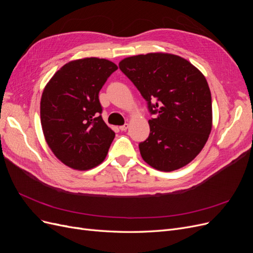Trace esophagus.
I'll list each match as a JSON object with an SVG mask.
<instances>
[{"mask_svg": "<svg viewBox=\"0 0 253 253\" xmlns=\"http://www.w3.org/2000/svg\"><path fill=\"white\" fill-rule=\"evenodd\" d=\"M127 127H128V125L127 124H125L124 126H119V128H120V131H126L127 129Z\"/></svg>", "mask_w": 253, "mask_h": 253, "instance_id": "esophagus-1", "label": "esophagus"}]
</instances>
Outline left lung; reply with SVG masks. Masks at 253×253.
<instances>
[{"instance_id": "8db88e82", "label": "left lung", "mask_w": 253, "mask_h": 253, "mask_svg": "<svg viewBox=\"0 0 253 253\" xmlns=\"http://www.w3.org/2000/svg\"><path fill=\"white\" fill-rule=\"evenodd\" d=\"M119 68L156 115L149 120V137L139 143L142 159L164 172L192 162L212 128L211 93L205 76L188 60L166 52L127 57Z\"/></svg>"}]
</instances>
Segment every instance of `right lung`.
Wrapping results in <instances>:
<instances>
[{
    "label": "right lung",
    "mask_w": 253,
    "mask_h": 253,
    "mask_svg": "<svg viewBox=\"0 0 253 253\" xmlns=\"http://www.w3.org/2000/svg\"><path fill=\"white\" fill-rule=\"evenodd\" d=\"M99 58L74 60L52 76L41 97L43 134L55 156L75 170H89L108 154L115 133L101 117L99 91L117 70Z\"/></svg>",
    "instance_id": "add662e5"
}]
</instances>
